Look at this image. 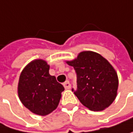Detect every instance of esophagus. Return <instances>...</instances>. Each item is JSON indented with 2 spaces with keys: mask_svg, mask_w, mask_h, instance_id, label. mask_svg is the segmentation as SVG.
Masks as SVG:
<instances>
[{
  "mask_svg": "<svg viewBox=\"0 0 133 133\" xmlns=\"http://www.w3.org/2000/svg\"><path fill=\"white\" fill-rule=\"evenodd\" d=\"M63 85H64V87L65 89H69L71 88V84H70L69 81H66L65 83H64Z\"/></svg>",
  "mask_w": 133,
  "mask_h": 133,
  "instance_id": "1",
  "label": "esophagus"
}]
</instances>
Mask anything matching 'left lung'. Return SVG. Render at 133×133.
<instances>
[{
	"label": "left lung",
	"mask_w": 133,
	"mask_h": 133,
	"mask_svg": "<svg viewBox=\"0 0 133 133\" xmlns=\"http://www.w3.org/2000/svg\"><path fill=\"white\" fill-rule=\"evenodd\" d=\"M67 63L74 68L76 75L77 88L72 91L83 106L99 111L114 101L118 78L108 61L97 53L84 51Z\"/></svg>",
	"instance_id": "obj_1"
}]
</instances>
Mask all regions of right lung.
<instances>
[{"instance_id": "obj_1", "label": "right lung", "mask_w": 133, "mask_h": 133, "mask_svg": "<svg viewBox=\"0 0 133 133\" xmlns=\"http://www.w3.org/2000/svg\"><path fill=\"white\" fill-rule=\"evenodd\" d=\"M50 66L45 61L35 60L26 66L20 74L18 94L26 108L45 116L58 106L64 88L56 77L49 73Z\"/></svg>"}]
</instances>
